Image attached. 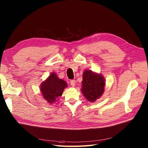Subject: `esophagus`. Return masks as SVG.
<instances>
[{"label":"esophagus","instance_id":"34e87169","mask_svg":"<svg viewBox=\"0 0 148 148\" xmlns=\"http://www.w3.org/2000/svg\"><path fill=\"white\" fill-rule=\"evenodd\" d=\"M70 83H71V86L74 87L75 86V80H71V82H70Z\"/></svg>","mask_w":148,"mask_h":148}]
</instances>
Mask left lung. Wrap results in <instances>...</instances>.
Returning <instances> with one entry per match:
<instances>
[{
    "instance_id": "left-lung-1",
    "label": "left lung",
    "mask_w": 148,
    "mask_h": 148,
    "mask_svg": "<svg viewBox=\"0 0 148 148\" xmlns=\"http://www.w3.org/2000/svg\"><path fill=\"white\" fill-rule=\"evenodd\" d=\"M105 84V79L102 75L86 70L83 74L81 90L86 99L92 103L101 97Z\"/></svg>"
}]
</instances>
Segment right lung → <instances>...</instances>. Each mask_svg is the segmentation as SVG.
I'll return each instance as SVG.
<instances>
[{"instance_id": "right-lung-1", "label": "right lung", "mask_w": 148, "mask_h": 148, "mask_svg": "<svg viewBox=\"0 0 148 148\" xmlns=\"http://www.w3.org/2000/svg\"><path fill=\"white\" fill-rule=\"evenodd\" d=\"M67 87V83L59 79L56 73H53L41 84L40 90L47 102L53 104L59 99L58 97L62 96L64 89Z\"/></svg>"}]
</instances>
